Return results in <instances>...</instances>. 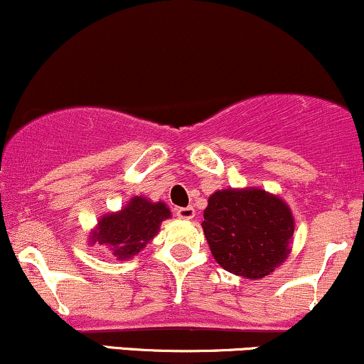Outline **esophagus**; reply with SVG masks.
<instances>
[{"label": "esophagus", "mask_w": 364, "mask_h": 364, "mask_svg": "<svg viewBox=\"0 0 364 364\" xmlns=\"http://www.w3.org/2000/svg\"><path fill=\"white\" fill-rule=\"evenodd\" d=\"M176 215L181 220H191L195 217V208L193 207H185V208H178Z\"/></svg>", "instance_id": "esophagus-1"}]
</instances>
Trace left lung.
<instances>
[{
    "label": "left lung",
    "mask_w": 364,
    "mask_h": 364,
    "mask_svg": "<svg viewBox=\"0 0 364 364\" xmlns=\"http://www.w3.org/2000/svg\"><path fill=\"white\" fill-rule=\"evenodd\" d=\"M201 229L222 268L261 279L290 256L295 218L282 196L261 188H225L210 195Z\"/></svg>",
    "instance_id": "left-lung-1"
}]
</instances>
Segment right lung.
<instances>
[{
  "label": "right lung",
  "mask_w": 364,
  "mask_h": 364,
  "mask_svg": "<svg viewBox=\"0 0 364 364\" xmlns=\"http://www.w3.org/2000/svg\"><path fill=\"white\" fill-rule=\"evenodd\" d=\"M171 218L164 201L132 196L118 212L105 213L87 235V244L105 246L117 261L132 259L156 237L161 224Z\"/></svg>",
  "instance_id": "right-lung-1"
}]
</instances>
